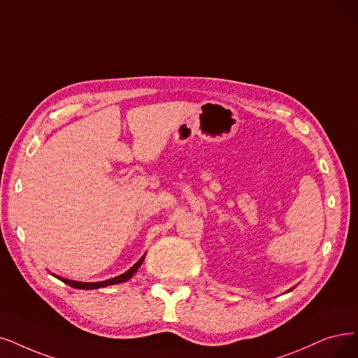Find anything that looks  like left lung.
Listing matches in <instances>:
<instances>
[{
	"label": "left lung",
	"mask_w": 358,
	"mask_h": 358,
	"mask_svg": "<svg viewBox=\"0 0 358 358\" xmlns=\"http://www.w3.org/2000/svg\"><path fill=\"white\" fill-rule=\"evenodd\" d=\"M291 289H294V288H291ZM291 289H289V291H291ZM289 291H288V292H289Z\"/></svg>",
	"instance_id": "left-lung-1"
}]
</instances>
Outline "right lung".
Here are the masks:
<instances>
[{
	"label": "right lung",
	"instance_id": "obj_1",
	"mask_svg": "<svg viewBox=\"0 0 358 358\" xmlns=\"http://www.w3.org/2000/svg\"><path fill=\"white\" fill-rule=\"evenodd\" d=\"M144 259H145V254L142 255L141 259L129 270L124 271L123 275L116 276V278H111V279H107V280H103V282H78V280H70V279L57 276V275H52V276L57 278V279H60L64 283H67L69 287H71V288H76V289H98V288L108 287V285H117V283H123L126 280H129L136 273L138 268L142 266V262H144Z\"/></svg>",
	"mask_w": 358,
	"mask_h": 358
}]
</instances>
